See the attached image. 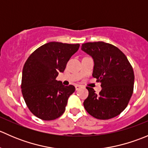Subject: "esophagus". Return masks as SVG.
<instances>
[{
  "label": "esophagus",
  "mask_w": 148,
  "mask_h": 148,
  "mask_svg": "<svg viewBox=\"0 0 148 148\" xmlns=\"http://www.w3.org/2000/svg\"><path fill=\"white\" fill-rule=\"evenodd\" d=\"M82 87V86H81V85H79V84H77L75 85V88H76V90H78V89H79L80 88Z\"/></svg>",
  "instance_id": "obj_1"
}]
</instances>
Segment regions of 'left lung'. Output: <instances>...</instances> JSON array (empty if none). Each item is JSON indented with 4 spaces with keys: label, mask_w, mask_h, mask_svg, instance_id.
<instances>
[{
    "label": "left lung",
    "mask_w": 148,
    "mask_h": 148,
    "mask_svg": "<svg viewBox=\"0 0 148 148\" xmlns=\"http://www.w3.org/2000/svg\"><path fill=\"white\" fill-rule=\"evenodd\" d=\"M93 59L92 76L101 83L99 95L86 87L88 97L84 107L92 117L108 120L120 114L127 106L134 87L133 69L127 58L116 46L103 41L89 42L81 46Z\"/></svg>",
    "instance_id": "1"
}]
</instances>
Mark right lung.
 <instances>
[{
    "mask_svg": "<svg viewBox=\"0 0 148 148\" xmlns=\"http://www.w3.org/2000/svg\"><path fill=\"white\" fill-rule=\"evenodd\" d=\"M79 44L49 42L33 52L22 73V95L30 111L43 120H53L64 112L68 99L75 91L56 79Z\"/></svg>",
    "mask_w": 148,
    "mask_h": 148,
    "instance_id": "right-lung-1",
    "label": "right lung"
}]
</instances>
